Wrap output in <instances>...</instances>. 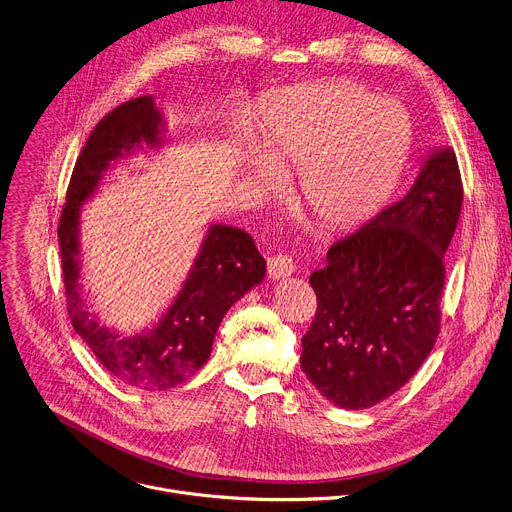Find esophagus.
Segmentation results:
<instances>
[{
  "label": "esophagus",
  "mask_w": 512,
  "mask_h": 512,
  "mask_svg": "<svg viewBox=\"0 0 512 512\" xmlns=\"http://www.w3.org/2000/svg\"><path fill=\"white\" fill-rule=\"evenodd\" d=\"M295 272V262L293 258L285 256V254H276L272 258H268V276L272 280H280V278H287Z\"/></svg>",
  "instance_id": "34e87169"
}]
</instances>
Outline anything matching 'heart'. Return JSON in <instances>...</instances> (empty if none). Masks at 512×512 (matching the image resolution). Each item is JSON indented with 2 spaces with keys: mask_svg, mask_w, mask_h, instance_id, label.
<instances>
[{
  "mask_svg": "<svg viewBox=\"0 0 512 512\" xmlns=\"http://www.w3.org/2000/svg\"><path fill=\"white\" fill-rule=\"evenodd\" d=\"M411 146L407 111L354 81L282 87L258 107L260 158L276 173L297 175L301 207L329 232L354 230L384 207ZM248 173L266 181L256 166Z\"/></svg>",
  "mask_w": 512,
  "mask_h": 512,
  "instance_id": "b5f03b06",
  "label": "heart"
}]
</instances>
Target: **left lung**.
I'll list each match as a JSON object with an SVG mask.
<instances>
[{"instance_id":"obj_1","label":"left lung","mask_w":512,"mask_h":512,"mask_svg":"<svg viewBox=\"0 0 512 512\" xmlns=\"http://www.w3.org/2000/svg\"><path fill=\"white\" fill-rule=\"evenodd\" d=\"M462 201L456 152L433 148L407 195L333 244L311 274L317 315L301 339V368L335 407L388 399L427 360Z\"/></svg>"}]
</instances>
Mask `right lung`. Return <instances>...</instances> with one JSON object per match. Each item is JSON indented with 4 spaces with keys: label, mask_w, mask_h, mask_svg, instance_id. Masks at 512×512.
Returning <instances> with one entry per match:
<instances>
[{
    "label": "right lung",
    "mask_w": 512,
    "mask_h": 512,
    "mask_svg": "<svg viewBox=\"0 0 512 512\" xmlns=\"http://www.w3.org/2000/svg\"><path fill=\"white\" fill-rule=\"evenodd\" d=\"M166 136L164 113L152 95L130 99L107 113L77 158L59 223L73 327L111 376L142 390H166L191 378L209 360L225 313L266 274V260L250 234L234 225L209 223L181 291L150 327L124 333L107 327L91 311L81 285V209L122 160L146 148L160 150Z\"/></svg>",
    "instance_id": "add662e5"
}]
</instances>
